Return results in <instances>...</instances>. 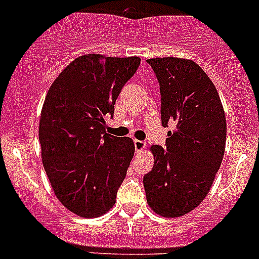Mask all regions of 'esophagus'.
I'll list each match as a JSON object with an SVG mask.
<instances>
[{
    "instance_id": "34e87169",
    "label": "esophagus",
    "mask_w": 259,
    "mask_h": 259,
    "mask_svg": "<svg viewBox=\"0 0 259 259\" xmlns=\"http://www.w3.org/2000/svg\"><path fill=\"white\" fill-rule=\"evenodd\" d=\"M145 142H142V140H134L135 151H142L143 149L145 148Z\"/></svg>"
}]
</instances>
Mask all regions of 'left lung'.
<instances>
[{
    "mask_svg": "<svg viewBox=\"0 0 259 259\" xmlns=\"http://www.w3.org/2000/svg\"><path fill=\"white\" fill-rule=\"evenodd\" d=\"M160 86L165 149L151 146L154 166L145 174L146 200L155 213L176 218L207 197L226 149L227 124L218 91L192 60H146Z\"/></svg>",
    "mask_w": 259,
    "mask_h": 259,
    "instance_id": "obj_1",
    "label": "left lung"
}]
</instances>
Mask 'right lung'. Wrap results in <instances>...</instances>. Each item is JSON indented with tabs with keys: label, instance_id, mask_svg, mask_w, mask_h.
I'll use <instances>...</instances> for the list:
<instances>
[{
	"label": "right lung",
	"instance_id": "add662e5",
	"mask_svg": "<svg viewBox=\"0 0 259 259\" xmlns=\"http://www.w3.org/2000/svg\"><path fill=\"white\" fill-rule=\"evenodd\" d=\"M139 65L137 56L83 55L49 89L38 127L44 168L55 195L80 217L106 213L126 177L134 143L108 134L105 117Z\"/></svg>",
	"mask_w": 259,
	"mask_h": 259
}]
</instances>
